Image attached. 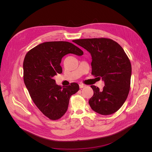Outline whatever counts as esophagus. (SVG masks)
I'll use <instances>...</instances> for the list:
<instances>
[{
  "label": "esophagus",
  "mask_w": 152,
  "mask_h": 152,
  "mask_svg": "<svg viewBox=\"0 0 152 152\" xmlns=\"http://www.w3.org/2000/svg\"><path fill=\"white\" fill-rule=\"evenodd\" d=\"M79 87H80V88H84V87H86V85H84L83 84H79Z\"/></svg>",
  "instance_id": "esophagus-1"
}]
</instances>
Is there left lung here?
Here are the masks:
<instances>
[{
	"mask_svg": "<svg viewBox=\"0 0 152 152\" xmlns=\"http://www.w3.org/2000/svg\"><path fill=\"white\" fill-rule=\"evenodd\" d=\"M75 43L88 51L92 57V75L102 78V90L91 86L93 96L89 103L95 112L102 115L113 114L125 102L130 90L132 68L121 46L107 38L74 40Z\"/></svg>",
	"mask_w": 152,
	"mask_h": 152,
	"instance_id": "8db88e82",
	"label": "left lung"
}]
</instances>
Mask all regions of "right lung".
Listing matches in <instances>:
<instances>
[{
    "mask_svg": "<svg viewBox=\"0 0 152 152\" xmlns=\"http://www.w3.org/2000/svg\"><path fill=\"white\" fill-rule=\"evenodd\" d=\"M68 53L81 56L83 52L68 42H46L30 50L23 61L24 82L30 96L39 110L52 120L65 115L71 95L79 89L76 83L61 87L53 79L62 73L61 58Z\"/></svg>",
    "mask_w": 152,
    "mask_h": 152,
    "instance_id": "add662e5",
    "label": "right lung"
}]
</instances>
